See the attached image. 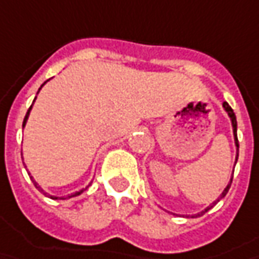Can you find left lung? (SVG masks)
<instances>
[{
	"instance_id": "8db88e82",
	"label": "left lung",
	"mask_w": 259,
	"mask_h": 259,
	"mask_svg": "<svg viewBox=\"0 0 259 259\" xmlns=\"http://www.w3.org/2000/svg\"><path fill=\"white\" fill-rule=\"evenodd\" d=\"M222 106H224V109H225V112L228 113V116L231 117V123H232V129H234V138H235V145H236V149H238V147H239V145H238V138H236V117H235V113H234V110L231 109V106H229V104H228L227 102L222 103ZM236 160H238V153H236ZM231 183H232V179H231V182L228 183V186H227V188H225V189H224V192H222V195L219 196V198H218V199H217V201L213 202V203H212L210 206H208V208H206V209H205V210H202V212H199V213H196V215H193L192 218H196V217H201V215H203L205 212H208V210H209L210 208L213 206V205H217V202L221 201V199H222V198H224V196H225V195H227V193H228V191H229V188H231Z\"/></svg>"
}]
</instances>
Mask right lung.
I'll list each match as a JSON object with an SVG mask.
<instances>
[{
  "mask_svg": "<svg viewBox=\"0 0 259 259\" xmlns=\"http://www.w3.org/2000/svg\"><path fill=\"white\" fill-rule=\"evenodd\" d=\"M42 85H44V84H42ZM42 85H41V87H42ZM31 107H32V106H31ZM31 107L28 109V112H27V114H25V117H24L23 127H24V126H25V123H27V119H28V116H30V112H31ZM31 179H32V178H31ZM32 182H34V185L37 186V182H35V181H32ZM37 188L40 189V186H37ZM85 189H87V188H84V189H81V191L76 192V193H71V195H68L67 198H73V196H77V195H80V193H83V192H84ZM40 191H42V189H40ZM49 196H50V198H51V199H64V198H58V196H53V195H49Z\"/></svg>",
  "mask_w": 259,
  "mask_h": 259,
  "instance_id": "obj_1",
  "label": "right lung"
}]
</instances>
